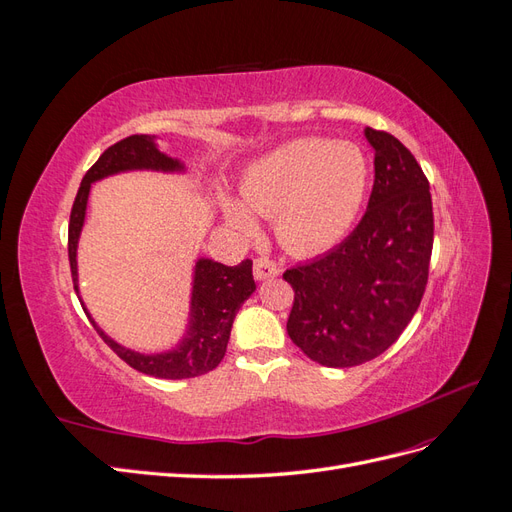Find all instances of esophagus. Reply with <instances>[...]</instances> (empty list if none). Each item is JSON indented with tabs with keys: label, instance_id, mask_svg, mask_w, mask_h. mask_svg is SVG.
I'll return each instance as SVG.
<instances>
[{
	"label": "esophagus",
	"instance_id": "esophagus-1",
	"mask_svg": "<svg viewBox=\"0 0 512 512\" xmlns=\"http://www.w3.org/2000/svg\"><path fill=\"white\" fill-rule=\"evenodd\" d=\"M280 275V265L269 256H260L254 260V277L256 280H269V277Z\"/></svg>",
	"mask_w": 512,
	"mask_h": 512
}]
</instances>
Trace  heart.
I'll return each instance as SVG.
<instances>
[{
    "label": "heart",
    "mask_w": 512,
    "mask_h": 512,
    "mask_svg": "<svg viewBox=\"0 0 512 512\" xmlns=\"http://www.w3.org/2000/svg\"><path fill=\"white\" fill-rule=\"evenodd\" d=\"M369 183L361 147L329 138H299L247 168L241 198L258 215L275 219L277 239L294 254L329 250L359 215ZM230 224L254 232L243 207L228 203Z\"/></svg>",
    "instance_id": "obj_1"
}]
</instances>
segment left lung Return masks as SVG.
Here are the masks:
<instances>
[{
	"label": "left lung",
	"mask_w": 512,
	"mask_h": 512,
	"mask_svg": "<svg viewBox=\"0 0 512 512\" xmlns=\"http://www.w3.org/2000/svg\"><path fill=\"white\" fill-rule=\"evenodd\" d=\"M365 136L376 173L361 222L331 252L284 273L294 290L288 335L327 367L363 365L393 346L429 277V181L393 134L367 128Z\"/></svg>",
	"instance_id": "8db88e82"
}]
</instances>
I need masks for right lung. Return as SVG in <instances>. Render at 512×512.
<instances>
[{"instance_id": "1", "label": "right lung", "mask_w": 512, "mask_h": 512, "mask_svg": "<svg viewBox=\"0 0 512 512\" xmlns=\"http://www.w3.org/2000/svg\"><path fill=\"white\" fill-rule=\"evenodd\" d=\"M130 168H153V170H177L181 164L177 160L166 158L158 151L153 136L132 134L123 141L108 147L98 162L91 166L81 188L76 192L74 205L70 211L68 224V258L72 271V284L76 290V241L81 235V226L85 220L87 196L91 183L121 173ZM256 290L252 275V260L245 258L237 267H226L222 262L198 260L194 292H192V327L183 344L173 352L166 354H138L121 348L111 337H106L96 324V331L111 350L141 374L162 378V380H183L203 376L215 369L226 354L230 339L232 320H235L243 301ZM94 322V320H91Z\"/></svg>"}]
</instances>
